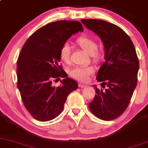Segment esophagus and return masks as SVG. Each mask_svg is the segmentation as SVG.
Masks as SVG:
<instances>
[{"label": "esophagus", "mask_w": 148, "mask_h": 148, "mask_svg": "<svg viewBox=\"0 0 148 148\" xmlns=\"http://www.w3.org/2000/svg\"><path fill=\"white\" fill-rule=\"evenodd\" d=\"M86 86H87L86 85L82 84V83H80V84H79V87H80V88H85Z\"/></svg>", "instance_id": "1"}]
</instances>
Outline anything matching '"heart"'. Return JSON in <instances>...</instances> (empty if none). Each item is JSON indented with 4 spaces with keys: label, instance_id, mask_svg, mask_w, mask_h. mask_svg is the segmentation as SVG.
Listing matches in <instances>:
<instances>
[{
    "label": "heart",
    "instance_id": "obj_1",
    "mask_svg": "<svg viewBox=\"0 0 148 148\" xmlns=\"http://www.w3.org/2000/svg\"><path fill=\"white\" fill-rule=\"evenodd\" d=\"M76 42L79 46L90 55L94 63H98L101 59V53L97 51L98 45L96 40L87 36H82L76 39ZM71 47L68 42L62 45L60 49V59L65 63H68L71 60ZM94 73V69L91 66H75L70 71V75L77 80L82 82L88 81L90 75Z\"/></svg>",
    "mask_w": 148,
    "mask_h": 148
}]
</instances>
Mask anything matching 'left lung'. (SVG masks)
I'll return each instance as SVG.
<instances>
[{
	"mask_svg": "<svg viewBox=\"0 0 148 148\" xmlns=\"http://www.w3.org/2000/svg\"><path fill=\"white\" fill-rule=\"evenodd\" d=\"M81 22L101 38L105 47L106 62L96 79L108 89L103 90L94 85L96 95L89 103V109L100 119L114 120L128 107L138 83L139 60L135 46L118 25L97 19H83Z\"/></svg>",
	"mask_w": 148,
	"mask_h": 148,
	"instance_id": "1",
	"label": "left lung"
}]
</instances>
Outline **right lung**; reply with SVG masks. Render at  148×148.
I'll return each instance as SVG.
<instances>
[{"label": "right lung", "instance_id": "right-lung-1", "mask_svg": "<svg viewBox=\"0 0 148 148\" xmlns=\"http://www.w3.org/2000/svg\"><path fill=\"white\" fill-rule=\"evenodd\" d=\"M78 31H83L79 21L51 23L34 32L21 49L17 61V86L25 108L39 121L58 116L67 97L77 88V82L68 77L59 63L62 45ZM59 77H64L62 85L53 87L51 81Z\"/></svg>", "mask_w": 148, "mask_h": 148}]
</instances>
